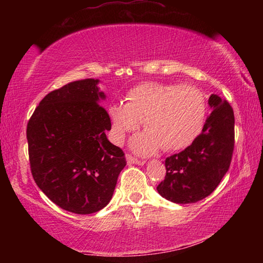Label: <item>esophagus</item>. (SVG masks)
<instances>
[{
	"label": "esophagus",
	"mask_w": 263,
	"mask_h": 263,
	"mask_svg": "<svg viewBox=\"0 0 263 263\" xmlns=\"http://www.w3.org/2000/svg\"><path fill=\"white\" fill-rule=\"evenodd\" d=\"M126 161H127V164H144V161H140V160L133 158L132 155H128V154H126Z\"/></svg>",
	"instance_id": "1"
}]
</instances>
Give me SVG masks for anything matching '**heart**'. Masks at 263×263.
<instances>
[{"mask_svg": "<svg viewBox=\"0 0 263 263\" xmlns=\"http://www.w3.org/2000/svg\"><path fill=\"white\" fill-rule=\"evenodd\" d=\"M108 116L116 144L142 122L146 130L130 142L136 153L151 155L159 148L176 152L189 147L202 133L206 102L203 92L189 84L145 82L127 91L125 104H111Z\"/></svg>", "mask_w": 263, "mask_h": 263, "instance_id": "1", "label": "heart"}]
</instances>
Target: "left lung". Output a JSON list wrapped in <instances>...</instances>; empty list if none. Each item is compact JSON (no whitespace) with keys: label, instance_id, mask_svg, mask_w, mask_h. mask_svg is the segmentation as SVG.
<instances>
[{"label":"left lung","instance_id":"1","mask_svg":"<svg viewBox=\"0 0 263 263\" xmlns=\"http://www.w3.org/2000/svg\"><path fill=\"white\" fill-rule=\"evenodd\" d=\"M209 105L212 111L199 137L164 161L166 176L157 190L173 203H196L208 197L230 168L234 148L233 109L215 94Z\"/></svg>","mask_w":263,"mask_h":263}]
</instances>
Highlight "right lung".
<instances>
[{
  "label": "right lung",
  "mask_w": 263,
  "mask_h": 263,
  "mask_svg": "<svg viewBox=\"0 0 263 263\" xmlns=\"http://www.w3.org/2000/svg\"><path fill=\"white\" fill-rule=\"evenodd\" d=\"M99 82L79 80L51 91L26 127L34 182L58 206L78 215L108 205L126 166L123 151L105 135L111 125Z\"/></svg>",
  "instance_id": "right-lung-1"
}]
</instances>
